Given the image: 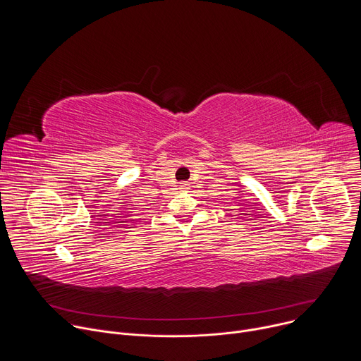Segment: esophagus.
Listing matches in <instances>:
<instances>
[{"label": "esophagus", "instance_id": "esophagus-1", "mask_svg": "<svg viewBox=\"0 0 361 361\" xmlns=\"http://www.w3.org/2000/svg\"><path fill=\"white\" fill-rule=\"evenodd\" d=\"M180 190H183V191H185V190H188V185H187V183H180Z\"/></svg>", "mask_w": 361, "mask_h": 361}]
</instances>
